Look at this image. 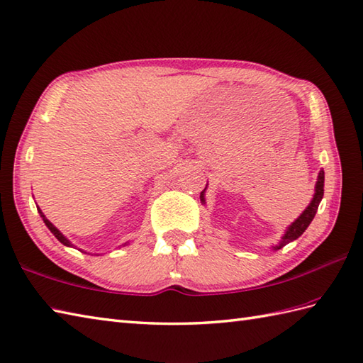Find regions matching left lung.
Instances as JSON below:
<instances>
[{"mask_svg": "<svg viewBox=\"0 0 363 363\" xmlns=\"http://www.w3.org/2000/svg\"><path fill=\"white\" fill-rule=\"evenodd\" d=\"M206 189H207V186H206ZM206 189L201 191V195H199V199H201V203H204V204H206V198H204ZM323 195H325V172H323V169H320L317 184H315V194H313V198H312L311 204L307 206L306 209H304V212L301 213L299 217L287 228V230H285V233H284L279 243L272 246L273 251H277V250L284 248L285 245L293 242V240H296L298 237L303 235V233H304L307 228H309V225H311L313 217H315V213H317V211H318V206L321 203Z\"/></svg>", "mask_w": 363, "mask_h": 363, "instance_id": "1", "label": "left lung"}]
</instances>
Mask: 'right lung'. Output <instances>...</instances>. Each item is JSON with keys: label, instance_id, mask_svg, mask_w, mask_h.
Listing matches in <instances>:
<instances>
[{"label": "right lung", "instance_id": "add662e5", "mask_svg": "<svg viewBox=\"0 0 363 363\" xmlns=\"http://www.w3.org/2000/svg\"><path fill=\"white\" fill-rule=\"evenodd\" d=\"M37 211H38V213H40V217H42V220H43V223H45V225H46V228H48V229L51 230V233H52V235H54V237H56V238H57V240H59L60 243H62V245H65V246H70V248H76V246H74V245H73V243H72L70 240H68V238H67V237H65V235H64L62 233H60V230H59V229H57L56 226H54V225H52V223H51V221H50L48 218H46V217H45V215H43V212L40 211V207H38V206H37ZM128 243H129V242H126L125 245H128ZM125 245H123V246H125ZM79 251H82V250H79ZM82 252H86V251H82ZM86 254H87V252H86Z\"/></svg>", "mask_w": 363, "mask_h": 363}]
</instances>
